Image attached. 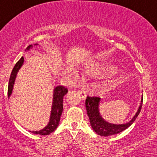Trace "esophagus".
Masks as SVG:
<instances>
[{"label": "esophagus", "mask_w": 157, "mask_h": 157, "mask_svg": "<svg viewBox=\"0 0 157 157\" xmlns=\"http://www.w3.org/2000/svg\"><path fill=\"white\" fill-rule=\"evenodd\" d=\"M78 92L81 95V97H82V100H86V92L84 91V90H79Z\"/></svg>", "instance_id": "esophagus-1"}]
</instances>
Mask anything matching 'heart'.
<instances>
[{"label":"heart","instance_id":"heart-1","mask_svg":"<svg viewBox=\"0 0 157 157\" xmlns=\"http://www.w3.org/2000/svg\"><path fill=\"white\" fill-rule=\"evenodd\" d=\"M117 68L103 63H95L87 67V72L94 76H98L106 73H114Z\"/></svg>","mask_w":157,"mask_h":157}]
</instances>
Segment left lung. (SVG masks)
<instances>
[{
    "instance_id": "1",
    "label": "left lung",
    "mask_w": 157,
    "mask_h": 157,
    "mask_svg": "<svg viewBox=\"0 0 157 157\" xmlns=\"http://www.w3.org/2000/svg\"><path fill=\"white\" fill-rule=\"evenodd\" d=\"M100 100H101V98H100V97H87L86 100V111H87L90 123H91V126L92 127L93 130L100 136H109L111 135L117 134L122 132L126 128H128L135 121L140 111H141L142 101H143V95L142 97L140 107H139L136 113H135L134 117L131 119L128 122L121 124V125L109 123L102 119L100 111H99V105H100Z\"/></svg>"
}]
</instances>
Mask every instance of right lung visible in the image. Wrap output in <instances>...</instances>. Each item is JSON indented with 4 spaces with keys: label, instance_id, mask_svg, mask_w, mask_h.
<instances>
[{
    "label": "right lung",
    "instance_id": "right-lung-1",
    "mask_svg": "<svg viewBox=\"0 0 157 157\" xmlns=\"http://www.w3.org/2000/svg\"><path fill=\"white\" fill-rule=\"evenodd\" d=\"M32 47V46L30 45V46H29L28 47L26 48V50H29ZM23 61H24V59H23V57H22L17 63H16L15 66H14L12 73H11L8 86L9 97H10V95L12 94V89H13V86L14 83H15V80L16 78V75H17V71H19V69L23 64ZM67 93V88L64 87V86H59L55 88V89H54L53 102H52V111L51 115H50L49 122H48V125H46L44 129H42V130H40L39 131H32L33 134L44 135V136H45V135L50 134L52 132H53V131L57 128V126L59 125V122H60V116L63 112V97Z\"/></svg>",
    "mask_w": 157,
    "mask_h": 157
}]
</instances>
